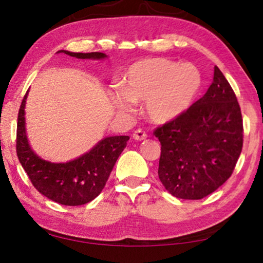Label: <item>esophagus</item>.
Returning <instances> with one entry per match:
<instances>
[{
	"mask_svg": "<svg viewBox=\"0 0 263 263\" xmlns=\"http://www.w3.org/2000/svg\"><path fill=\"white\" fill-rule=\"evenodd\" d=\"M133 138L138 140V141H141V140L147 139V133L145 130H142V129H136V130L133 133Z\"/></svg>",
	"mask_w": 263,
	"mask_h": 263,
	"instance_id": "34e87169",
	"label": "esophagus"
}]
</instances>
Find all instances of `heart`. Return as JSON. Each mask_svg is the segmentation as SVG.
<instances>
[{
	"instance_id": "obj_1",
	"label": "heart",
	"mask_w": 263,
	"mask_h": 263,
	"mask_svg": "<svg viewBox=\"0 0 263 263\" xmlns=\"http://www.w3.org/2000/svg\"><path fill=\"white\" fill-rule=\"evenodd\" d=\"M202 85V75L192 63H178L164 57H148L125 70L124 87L111 89L118 109L133 111L135 100H146L147 116L156 123H166L186 111Z\"/></svg>"
}]
</instances>
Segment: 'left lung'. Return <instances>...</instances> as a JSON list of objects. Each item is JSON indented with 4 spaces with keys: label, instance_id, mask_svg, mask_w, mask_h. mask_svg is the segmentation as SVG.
<instances>
[{
    "label": "left lung",
    "instance_id": "obj_1",
    "mask_svg": "<svg viewBox=\"0 0 263 263\" xmlns=\"http://www.w3.org/2000/svg\"><path fill=\"white\" fill-rule=\"evenodd\" d=\"M153 134L161 145L158 176L171 195L203 199L231 177L242 152L243 118L235 92L217 66L202 98Z\"/></svg>",
    "mask_w": 263,
    "mask_h": 263
}]
</instances>
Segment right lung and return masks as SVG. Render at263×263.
<instances>
[{"mask_svg": "<svg viewBox=\"0 0 263 263\" xmlns=\"http://www.w3.org/2000/svg\"><path fill=\"white\" fill-rule=\"evenodd\" d=\"M77 59L106 57L103 52H69ZM21 102L16 123V156L35 189L48 199L64 206H80L96 199L106 184L120 154L127 146L129 136H110L84 156L63 164L43 160L32 152L25 133V102Z\"/></svg>", "mask_w": 263, "mask_h": 263, "instance_id": "add662e5", "label": "right lung"}]
</instances>
